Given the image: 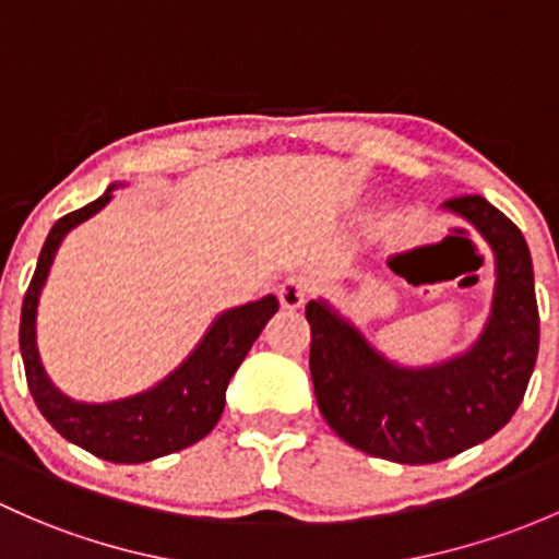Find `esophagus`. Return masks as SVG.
I'll use <instances>...</instances> for the list:
<instances>
[{
  "instance_id": "esophagus-1",
  "label": "esophagus",
  "mask_w": 559,
  "mask_h": 559,
  "mask_svg": "<svg viewBox=\"0 0 559 559\" xmlns=\"http://www.w3.org/2000/svg\"><path fill=\"white\" fill-rule=\"evenodd\" d=\"M308 295H310V281L302 278V275H292V278H286L284 284L278 286L281 305L289 310H297L299 305L308 299Z\"/></svg>"
}]
</instances>
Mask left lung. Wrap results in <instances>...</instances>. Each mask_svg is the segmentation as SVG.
I'll return each instance as SVG.
<instances>
[{
	"mask_svg": "<svg viewBox=\"0 0 559 559\" xmlns=\"http://www.w3.org/2000/svg\"><path fill=\"white\" fill-rule=\"evenodd\" d=\"M496 257V292L479 337L426 367L391 361L326 299H310V378L332 431L393 463H437L501 431L520 407L538 356L533 262L520 227L481 195L442 205Z\"/></svg>",
	"mask_w": 559,
	"mask_h": 559,
	"instance_id": "obj_1",
	"label": "left lung"
}]
</instances>
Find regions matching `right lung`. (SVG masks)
Instances as JSON below:
<instances>
[{"mask_svg":"<svg viewBox=\"0 0 559 559\" xmlns=\"http://www.w3.org/2000/svg\"><path fill=\"white\" fill-rule=\"evenodd\" d=\"M117 187L122 185H111L102 198L61 216L47 233L37 270L23 297L21 356L28 391L39 413L67 442L111 463H144L201 442L219 423L230 378L260 337L264 324L273 319V313H278V297L267 295L257 302L222 310L205 329L195 350L146 391L102 404L74 402L72 396L58 391L37 345L39 295L63 238L98 214L111 201Z\"/></svg>","mask_w":559,"mask_h":559,"instance_id":"right-lung-1","label":"right lung"}]
</instances>
